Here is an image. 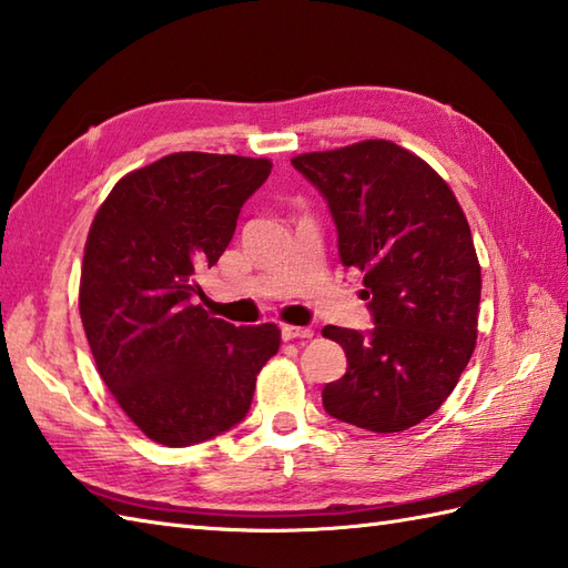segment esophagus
<instances>
[{
  "label": "esophagus",
  "instance_id": "esophagus-1",
  "mask_svg": "<svg viewBox=\"0 0 568 568\" xmlns=\"http://www.w3.org/2000/svg\"><path fill=\"white\" fill-rule=\"evenodd\" d=\"M281 334H283L285 342H291V339H310V336H315V332H312L310 327H293V324H283Z\"/></svg>",
  "mask_w": 568,
  "mask_h": 568
}]
</instances>
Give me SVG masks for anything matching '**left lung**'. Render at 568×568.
Wrapping results in <instances>:
<instances>
[{"label":"left lung","mask_w":568,"mask_h":568,"mask_svg":"<svg viewBox=\"0 0 568 568\" xmlns=\"http://www.w3.org/2000/svg\"><path fill=\"white\" fill-rule=\"evenodd\" d=\"M327 200L339 258L364 273L371 332L324 327L346 373L322 390L336 419L390 434L437 413L476 348L480 265L462 204L419 155L371 139L293 159Z\"/></svg>","instance_id":"8db88e82"}]
</instances>
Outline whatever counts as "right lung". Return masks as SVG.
<instances>
[{
  "instance_id": "right-lung-1",
  "label": "right lung",
  "mask_w": 568,
  "mask_h": 568,
  "mask_svg": "<svg viewBox=\"0 0 568 568\" xmlns=\"http://www.w3.org/2000/svg\"><path fill=\"white\" fill-rule=\"evenodd\" d=\"M268 159L171 153L124 175L94 214L80 317L100 376L129 419L165 446L207 442L246 417L277 354L275 324L234 327L195 303Z\"/></svg>"
}]
</instances>
